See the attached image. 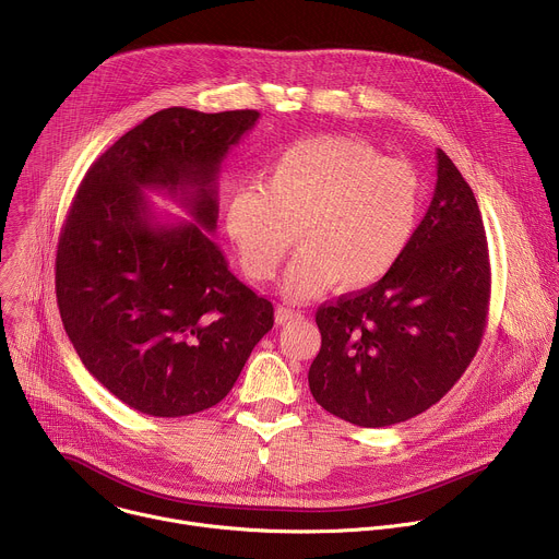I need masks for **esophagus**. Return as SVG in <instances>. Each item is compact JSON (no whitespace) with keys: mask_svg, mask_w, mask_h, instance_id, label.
I'll return each mask as SVG.
<instances>
[{"mask_svg":"<svg viewBox=\"0 0 559 559\" xmlns=\"http://www.w3.org/2000/svg\"><path fill=\"white\" fill-rule=\"evenodd\" d=\"M294 318H300V311H298V309L287 307V305H278V307H276V323H278V325H285V323L294 321Z\"/></svg>","mask_w":559,"mask_h":559,"instance_id":"obj_1","label":"esophagus"}]
</instances>
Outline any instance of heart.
Here are the masks:
<instances>
[{"mask_svg":"<svg viewBox=\"0 0 559 559\" xmlns=\"http://www.w3.org/2000/svg\"><path fill=\"white\" fill-rule=\"evenodd\" d=\"M425 203L418 173L345 136H318L285 150L263 186L231 192L225 231L254 281L276 276L289 250L283 289L307 298L330 285L358 292L384 278L409 250Z\"/></svg>","mask_w":559,"mask_h":559,"instance_id":"heart-1","label":"heart"}]
</instances>
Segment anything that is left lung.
Wrapping results in <instances>:
<instances>
[{"mask_svg": "<svg viewBox=\"0 0 559 559\" xmlns=\"http://www.w3.org/2000/svg\"><path fill=\"white\" fill-rule=\"evenodd\" d=\"M436 154V192L405 257L371 287L316 311L321 352L307 376L311 395L358 427L427 412L485 336L491 265L483 214L451 158Z\"/></svg>", "mask_w": 559, "mask_h": 559, "instance_id": "1", "label": "left lung"}]
</instances>
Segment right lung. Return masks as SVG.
Returning <instances> with one entry per match:
<instances>
[{
    "mask_svg": "<svg viewBox=\"0 0 559 559\" xmlns=\"http://www.w3.org/2000/svg\"><path fill=\"white\" fill-rule=\"evenodd\" d=\"M257 110H158L88 168L61 227L55 289L84 367L156 418L214 407L274 328L267 298L238 281L207 231L216 177ZM143 189H166L194 222L156 224Z\"/></svg>",
    "mask_w": 559,
    "mask_h": 559,
    "instance_id": "add662e5",
    "label": "right lung"
}]
</instances>
